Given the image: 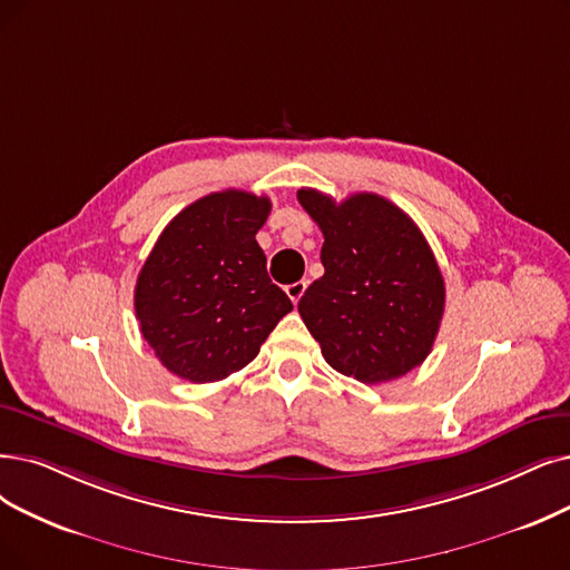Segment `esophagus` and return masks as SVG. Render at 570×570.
I'll use <instances>...</instances> for the list:
<instances>
[{"instance_id": "esophagus-1", "label": "esophagus", "mask_w": 570, "mask_h": 570, "mask_svg": "<svg viewBox=\"0 0 570 570\" xmlns=\"http://www.w3.org/2000/svg\"><path fill=\"white\" fill-rule=\"evenodd\" d=\"M285 292H287V297L292 299V304H297V302L304 297V292H306V283H304V281L292 283V285H287V287H285Z\"/></svg>"}]
</instances>
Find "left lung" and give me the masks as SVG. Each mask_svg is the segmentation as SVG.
I'll return each instance as SVG.
<instances>
[{
    "label": "left lung",
    "instance_id": "obj_1",
    "mask_svg": "<svg viewBox=\"0 0 570 570\" xmlns=\"http://www.w3.org/2000/svg\"><path fill=\"white\" fill-rule=\"evenodd\" d=\"M325 236V266L299 302L323 357L362 383L404 376L428 357L444 313V278L414 219L376 194L336 203L299 189Z\"/></svg>",
    "mask_w": 570,
    "mask_h": 570
}]
</instances>
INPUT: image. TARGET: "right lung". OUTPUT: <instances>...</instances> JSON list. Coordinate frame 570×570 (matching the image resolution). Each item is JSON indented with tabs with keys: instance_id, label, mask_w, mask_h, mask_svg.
Listing matches in <instances>:
<instances>
[{
	"instance_id": "right-lung-1",
	"label": "right lung",
	"mask_w": 570,
	"mask_h": 570,
	"mask_svg": "<svg viewBox=\"0 0 570 570\" xmlns=\"http://www.w3.org/2000/svg\"><path fill=\"white\" fill-rule=\"evenodd\" d=\"M268 213L266 196L226 189L191 203L158 236L135 285V315L175 376L210 383L243 370L292 311L255 238Z\"/></svg>"
}]
</instances>
